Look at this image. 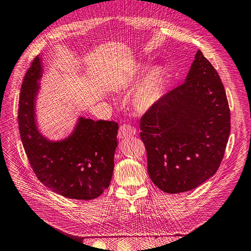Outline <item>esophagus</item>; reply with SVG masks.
<instances>
[{
    "label": "esophagus",
    "mask_w": 251,
    "mask_h": 251,
    "mask_svg": "<svg viewBox=\"0 0 251 251\" xmlns=\"http://www.w3.org/2000/svg\"><path fill=\"white\" fill-rule=\"evenodd\" d=\"M136 135V128L132 126L124 125L119 127L118 131V138L119 139H126L127 137H131V136Z\"/></svg>",
    "instance_id": "esophagus-1"
}]
</instances>
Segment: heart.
Instances as JSON below:
<instances>
[{
  "instance_id": "1",
  "label": "heart",
  "mask_w": 251,
  "mask_h": 251,
  "mask_svg": "<svg viewBox=\"0 0 251 251\" xmlns=\"http://www.w3.org/2000/svg\"><path fill=\"white\" fill-rule=\"evenodd\" d=\"M131 78L123 77L117 82L115 90L117 91H125L128 89L132 83ZM161 87H162V77L159 71H153L148 78L137 91V93L134 98V105L136 110L139 112H146L151 109L153 105L158 101L159 97L161 94Z\"/></svg>"
}]
</instances>
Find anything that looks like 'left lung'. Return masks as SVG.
Here are the masks:
<instances>
[{
	"label": "left lung",
	"mask_w": 251,
	"mask_h": 251,
	"mask_svg": "<svg viewBox=\"0 0 251 251\" xmlns=\"http://www.w3.org/2000/svg\"><path fill=\"white\" fill-rule=\"evenodd\" d=\"M148 173L168 194L188 192L214 176L230 133V111L218 72L200 50L182 85L140 121Z\"/></svg>",
	"instance_id": "left-lung-1"
}]
</instances>
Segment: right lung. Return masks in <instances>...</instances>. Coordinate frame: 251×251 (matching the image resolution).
Masks as SVG:
<instances>
[{"label": "right lung", "mask_w": 251, "mask_h": 251, "mask_svg": "<svg viewBox=\"0 0 251 251\" xmlns=\"http://www.w3.org/2000/svg\"><path fill=\"white\" fill-rule=\"evenodd\" d=\"M42 74V56L37 55L23 80L19 101V128L29 163L42 183L54 193L69 199H95L111 183L118 124L79 117L67 138L53 141L45 137L35 119Z\"/></svg>", "instance_id": "1"}]
</instances>
